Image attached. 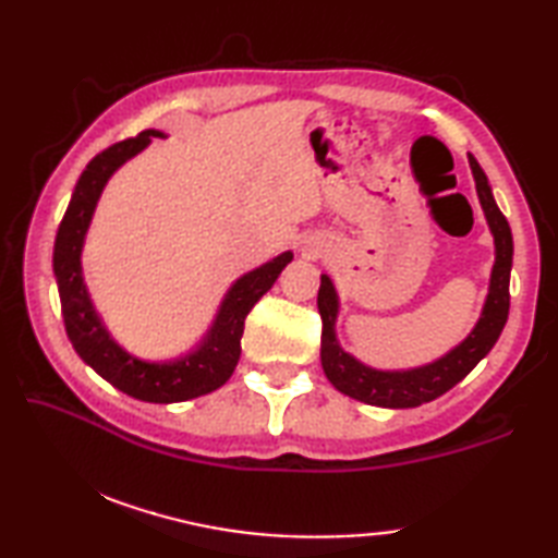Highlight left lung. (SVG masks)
<instances>
[{
  "label": "left lung",
  "mask_w": 558,
  "mask_h": 558,
  "mask_svg": "<svg viewBox=\"0 0 558 558\" xmlns=\"http://www.w3.org/2000/svg\"><path fill=\"white\" fill-rule=\"evenodd\" d=\"M472 177L477 184V196L484 208V216L494 234L496 244V260L492 270V286L487 294V304L475 330L460 342L456 350H450L446 357L436 360L420 369L410 372H378L357 362L338 345L336 340V316H338V294L333 282L328 276H322V288H318V314H322L324 330H322V364L340 393H345L354 400L369 402L378 408H417L422 402L436 400L446 390L462 381L482 357H487L489 350L496 345L501 330L508 322V306H511V266H513V234L508 228V220L496 206L492 196V186L487 174L482 172L480 162L470 156Z\"/></svg>",
  "instance_id": "left-lung-1"
}]
</instances>
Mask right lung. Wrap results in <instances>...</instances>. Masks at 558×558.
Listing matches in <instances>:
<instances>
[{
	"mask_svg": "<svg viewBox=\"0 0 558 558\" xmlns=\"http://www.w3.org/2000/svg\"><path fill=\"white\" fill-rule=\"evenodd\" d=\"M162 136L165 134L156 132V129H146V132H141L134 138H124L120 144L105 148L86 165V170L78 177L74 194H71L64 218L59 222L52 268L57 276L66 336L78 352V357L93 366L105 381L136 400L182 402L210 393V390L220 388L232 376L242 352L244 318L254 310V304L272 288L282 268L292 260V254H280L278 258L268 260L266 266L246 272L244 278L236 280L230 292L225 294L208 336L201 342L198 350L186 354L184 360L150 364L132 357V354L117 345L100 324L86 286H83L81 246L93 210H96L110 174L122 162L134 158L138 150H144L150 144V138Z\"/></svg>",
	"mask_w": 558,
	"mask_h": 558,
	"instance_id": "1",
	"label": "right lung"
}]
</instances>
